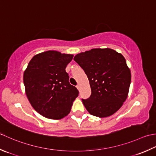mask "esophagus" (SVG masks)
<instances>
[{
    "mask_svg": "<svg viewBox=\"0 0 156 156\" xmlns=\"http://www.w3.org/2000/svg\"><path fill=\"white\" fill-rule=\"evenodd\" d=\"M76 87H77V88L78 89V90H79V85H77V86H76Z\"/></svg>",
    "mask_w": 156,
    "mask_h": 156,
    "instance_id": "esophagus-1",
    "label": "esophagus"
}]
</instances>
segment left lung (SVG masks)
<instances>
[{
    "instance_id": "obj_1",
    "label": "left lung",
    "mask_w": 156,
    "mask_h": 156,
    "mask_svg": "<svg viewBox=\"0 0 156 156\" xmlns=\"http://www.w3.org/2000/svg\"><path fill=\"white\" fill-rule=\"evenodd\" d=\"M74 60L90 81L91 96L82 99L89 113L104 118L118 111L128 96L131 80L124 56L110 48H94L77 54Z\"/></svg>"
}]
</instances>
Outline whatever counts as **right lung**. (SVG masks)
<instances>
[{"label":"right lung","mask_w":156,"mask_h":156,"mask_svg":"<svg viewBox=\"0 0 156 156\" xmlns=\"http://www.w3.org/2000/svg\"><path fill=\"white\" fill-rule=\"evenodd\" d=\"M73 55L49 50L35 55L23 74L25 94L31 105L46 118L67 116L79 91L69 83L65 69Z\"/></svg>","instance_id":"1"}]
</instances>
